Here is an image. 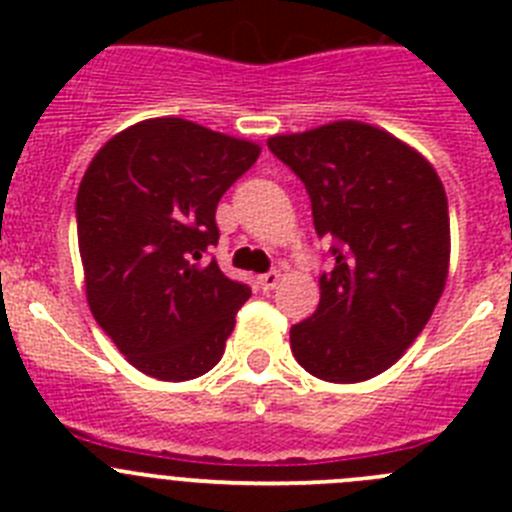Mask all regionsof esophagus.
<instances>
[{"label": "esophagus", "instance_id": "1", "mask_svg": "<svg viewBox=\"0 0 512 512\" xmlns=\"http://www.w3.org/2000/svg\"><path fill=\"white\" fill-rule=\"evenodd\" d=\"M279 279H282V274L279 271H266V274H261L259 277V284L264 292H269V289H274L279 284Z\"/></svg>", "mask_w": 512, "mask_h": 512}]
</instances>
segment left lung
<instances>
[{"label": "left lung", "mask_w": 512, "mask_h": 512, "mask_svg": "<svg viewBox=\"0 0 512 512\" xmlns=\"http://www.w3.org/2000/svg\"><path fill=\"white\" fill-rule=\"evenodd\" d=\"M269 148L302 179L336 259L320 277L318 310L289 330L292 354L325 382L377 377L420 336L446 287L441 179L415 148L359 120L271 135Z\"/></svg>", "instance_id": "1"}]
</instances>
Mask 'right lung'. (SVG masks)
Returning <instances> with one entry per match:
<instances>
[{"label": "right lung", "instance_id": "right-lung-1", "mask_svg": "<svg viewBox=\"0 0 512 512\" xmlns=\"http://www.w3.org/2000/svg\"><path fill=\"white\" fill-rule=\"evenodd\" d=\"M261 148L182 117L112 135L76 194V233L94 320L148 377L184 382L223 359L251 297L217 261V202Z\"/></svg>", "mask_w": 512, "mask_h": 512}]
</instances>
